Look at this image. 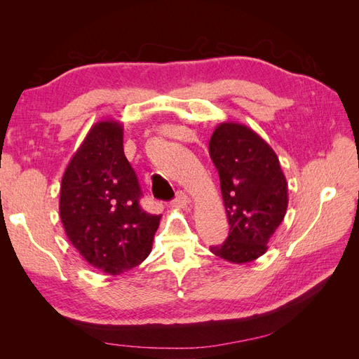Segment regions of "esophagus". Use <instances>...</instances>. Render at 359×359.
<instances>
[{"mask_svg": "<svg viewBox=\"0 0 359 359\" xmlns=\"http://www.w3.org/2000/svg\"><path fill=\"white\" fill-rule=\"evenodd\" d=\"M191 203V199L187 196L186 193L184 191H178L177 193V198L172 201V208H175V210H184V208H187V206Z\"/></svg>", "mask_w": 359, "mask_h": 359, "instance_id": "1", "label": "esophagus"}]
</instances>
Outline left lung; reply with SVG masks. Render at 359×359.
<instances>
[{"label": "left lung", "instance_id": "1", "mask_svg": "<svg viewBox=\"0 0 359 359\" xmlns=\"http://www.w3.org/2000/svg\"><path fill=\"white\" fill-rule=\"evenodd\" d=\"M210 156L231 226L226 241L210 250L227 262H252L266 253L287 210V182L278 157L255 130L231 121L214 130Z\"/></svg>", "mask_w": 359, "mask_h": 359}]
</instances>
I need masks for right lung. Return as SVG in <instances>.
I'll list each match as a JSON object with an SVG mask.
<instances>
[{
    "instance_id": "right-lung-1",
    "label": "right lung",
    "mask_w": 359,
    "mask_h": 359,
    "mask_svg": "<svg viewBox=\"0 0 359 359\" xmlns=\"http://www.w3.org/2000/svg\"><path fill=\"white\" fill-rule=\"evenodd\" d=\"M123 124L95 123L73 154L60 191V217L91 266L119 276L144 262L161 215L140 208L137 177L124 156Z\"/></svg>"
}]
</instances>
